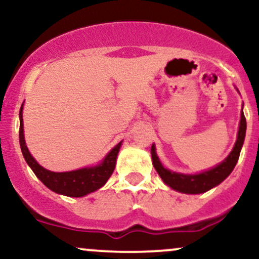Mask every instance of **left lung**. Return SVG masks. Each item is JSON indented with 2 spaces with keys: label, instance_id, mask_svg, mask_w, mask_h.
<instances>
[{
  "label": "left lung",
  "instance_id": "1",
  "mask_svg": "<svg viewBox=\"0 0 259 259\" xmlns=\"http://www.w3.org/2000/svg\"><path fill=\"white\" fill-rule=\"evenodd\" d=\"M243 106V105H242ZM246 135V118L243 115V111L241 112V119L239 124V132H237V139L235 142L233 151L229 153V156L223 160L222 163L217 164L215 167L208 169V170L201 171L196 174H183L177 173V171L169 170V169L163 167L160 160L157 156L156 146L154 144L151 147V156H152V164L157 173L163 180L165 185L175 191L181 192V194L197 195L203 194L208 190L218 186L222 181H224L234 170L237 160H239L240 152L245 141Z\"/></svg>",
  "mask_w": 259,
  "mask_h": 259
}]
</instances>
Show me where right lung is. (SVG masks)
I'll return each instance as SVG.
<instances>
[{
	"label": "right lung",
	"instance_id": "obj_1",
	"mask_svg": "<svg viewBox=\"0 0 259 259\" xmlns=\"http://www.w3.org/2000/svg\"><path fill=\"white\" fill-rule=\"evenodd\" d=\"M19 144L23 156H24L26 163H28V165L31 168L35 175L42 181L44 185L49 187L56 194L69 196V197H82V196H86L101 189L114 171L117 156L123 141L115 145L106 154L102 162L100 164L94 165V167H85L76 169V170L62 171V173L47 170V169L38 164L36 159L31 156L28 147H26L24 139V125H23V105L19 112Z\"/></svg>",
	"mask_w": 259,
	"mask_h": 259
}]
</instances>
